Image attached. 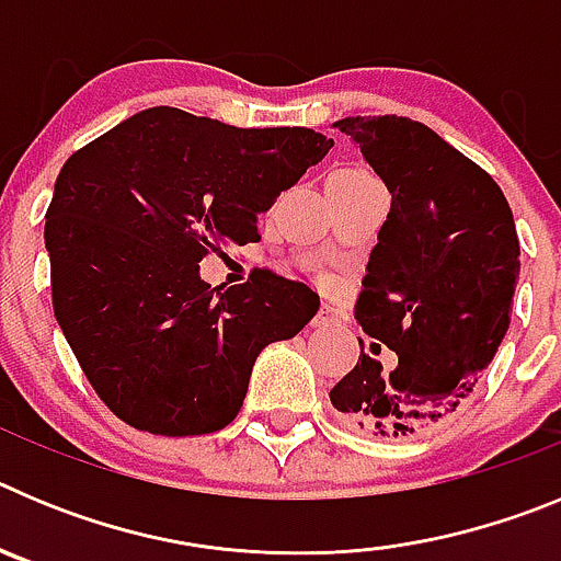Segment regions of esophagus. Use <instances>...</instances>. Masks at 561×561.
<instances>
[{
	"mask_svg": "<svg viewBox=\"0 0 561 561\" xmlns=\"http://www.w3.org/2000/svg\"><path fill=\"white\" fill-rule=\"evenodd\" d=\"M336 323H340V311H336L334 306H323V309L314 314V320H311L314 329H329V325H336Z\"/></svg>",
	"mask_w": 561,
	"mask_h": 561,
	"instance_id": "obj_1",
	"label": "esophagus"
}]
</instances>
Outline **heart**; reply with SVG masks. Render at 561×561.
<instances>
[{"instance_id":"b5f03b06","label":"heart","mask_w":561,"mask_h":561,"mask_svg":"<svg viewBox=\"0 0 561 561\" xmlns=\"http://www.w3.org/2000/svg\"><path fill=\"white\" fill-rule=\"evenodd\" d=\"M340 171H345V173H368V171H362V168H340Z\"/></svg>"}]
</instances>
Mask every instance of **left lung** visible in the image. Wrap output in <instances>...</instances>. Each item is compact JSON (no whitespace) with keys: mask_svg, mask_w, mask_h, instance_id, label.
<instances>
[{"mask_svg":"<svg viewBox=\"0 0 561 561\" xmlns=\"http://www.w3.org/2000/svg\"><path fill=\"white\" fill-rule=\"evenodd\" d=\"M334 126L393 196L356 320L370 351L388 344L400 362L385 369L362 351L329 396L351 427L410 438L449 419L497 354L519 277L517 227L497 182L424 123L385 114Z\"/></svg>","mask_w":561,"mask_h":561,"instance_id":"obj_1","label":"left lung"}]
</instances>
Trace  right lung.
<instances>
[{"instance_id": "right-lung-1", "label": "right lung", "mask_w": 561, "mask_h": 561, "mask_svg": "<svg viewBox=\"0 0 561 561\" xmlns=\"http://www.w3.org/2000/svg\"><path fill=\"white\" fill-rule=\"evenodd\" d=\"M331 146L311 128L153 106L64 162L44 225L53 309L117 419L153 435L236 419L257 354L304 329L320 297L272 272L210 289L199 261L257 241V213Z\"/></svg>"}]
</instances>
